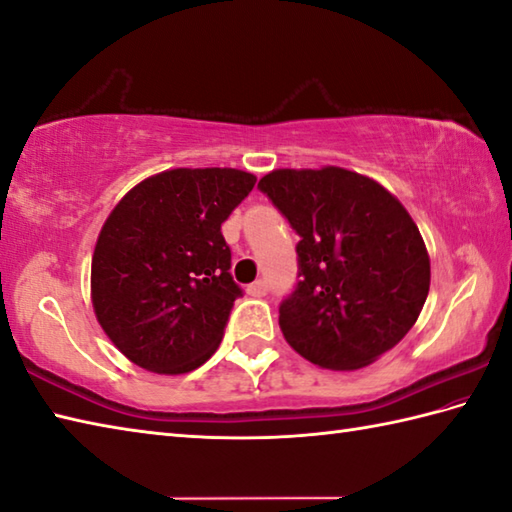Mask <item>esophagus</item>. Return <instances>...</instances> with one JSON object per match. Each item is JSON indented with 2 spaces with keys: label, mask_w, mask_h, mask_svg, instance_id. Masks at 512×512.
<instances>
[{
  "label": "esophagus",
  "mask_w": 512,
  "mask_h": 512,
  "mask_svg": "<svg viewBox=\"0 0 512 512\" xmlns=\"http://www.w3.org/2000/svg\"><path fill=\"white\" fill-rule=\"evenodd\" d=\"M246 293L250 297H264L268 293V286H266V282H262V279H257V282H253L246 288Z\"/></svg>",
  "instance_id": "1"
}]
</instances>
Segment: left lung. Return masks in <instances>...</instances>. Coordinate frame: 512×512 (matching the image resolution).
Returning <instances> with one entry per match:
<instances>
[{"label": "left lung", "instance_id": "1", "mask_svg": "<svg viewBox=\"0 0 512 512\" xmlns=\"http://www.w3.org/2000/svg\"><path fill=\"white\" fill-rule=\"evenodd\" d=\"M257 186L302 237V279L279 306L286 342L330 370L377 362L428 297L430 257L413 217L375 179L339 166L277 168Z\"/></svg>", "mask_w": 512, "mask_h": 512}]
</instances>
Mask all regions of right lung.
<instances>
[{
    "label": "right lung",
    "mask_w": 512,
    "mask_h": 512,
    "mask_svg": "<svg viewBox=\"0 0 512 512\" xmlns=\"http://www.w3.org/2000/svg\"><path fill=\"white\" fill-rule=\"evenodd\" d=\"M257 177L237 168H170L110 210L90 264V302L119 353L157 375L202 366L242 295L222 224Z\"/></svg>",
    "instance_id": "1"
}]
</instances>
